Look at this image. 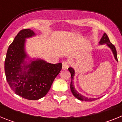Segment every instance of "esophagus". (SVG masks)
Listing matches in <instances>:
<instances>
[{
	"label": "esophagus",
	"instance_id": "34e87169",
	"mask_svg": "<svg viewBox=\"0 0 122 122\" xmlns=\"http://www.w3.org/2000/svg\"><path fill=\"white\" fill-rule=\"evenodd\" d=\"M69 67V63L67 61H64L62 63V69L63 70H66Z\"/></svg>",
	"mask_w": 122,
	"mask_h": 122
}]
</instances>
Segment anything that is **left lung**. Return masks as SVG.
Segmentation results:
<instances>
[{
  "label": "left lung",
  "mask_w": 122,
  "mask_h": 122,
  "mask_svg": "<svg viewBox=\"0 0 122 122\" xmlns=\"http://www.w3.org/2000/svg\"><path fill=\"white\" fill-rule=\"evenodd\" d=\"M106 44L107 46L110 49H111L112 52L113 54H114V58L116 59V61L118 62V59H117V51H116V48L114 45H113L110 42L108 36L106 35V33H104L103 34V36L100 40V41L99 42V45H105ZM68 70L71 73V81L70 84V89L72 93H73V95L77 99L79 100H81V101H94V100H96L97 99L99 98H88L86 97L85 96L82 95L81 93H79L77 90H76L75 87H74V83H73V79H74V74H75V71H74V70L71 67L68 68Z\"/></svg>",
  "instance_id": "8db88e82"
}]
</instances>
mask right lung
Returning <instances> with one entry per match:
<instances>
[{
  "instance_id": "right-lung-1",
  "label": "right lung",
  "mask_w": 122,
  "mask_h": 122,
  "mask_svg": "<svg viewBox=\"0 0 122 122\" xmlns=\"http://www.w3.org/2000/svg\"><path fill=\"white\" fill-rule=\"evenodd\" d=\"M35 35L30 29L20 31L8 47L5 60V76L11 90L30 100H39L48 93L62 66L61 63L52 64L29 57L25 49V39Z\"/></svg>"
}]
</instances>
